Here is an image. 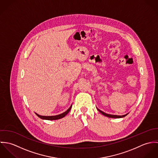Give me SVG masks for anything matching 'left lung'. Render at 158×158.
Here are the masks:
<instances>
[{
	"instance_id": "left-lung-1",
	"label": "left lung",
	"mask_w": 158,
	"mask_h": 158,
	"mask_svg": "<svg viewBox=\"0 0 158 158\" xmlns=\"http://www.w3.org/2000/svg\"><path fill=\"white\" fill-rule=\"evenodd\" d=\"M97 110L100 112V113H101V114H102L103 115H105V116H106V117H110V118H122V117H125L127 115H128V113H127V114H125V115H113V114H107V113H104L103 111H101V110H100L99 109H98L97 108Z\"/></svg>"
}]
</instances>
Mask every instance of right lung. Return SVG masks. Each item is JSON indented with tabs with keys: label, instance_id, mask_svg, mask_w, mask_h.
Masks as SVG:
<instances>
[{
	"label": "right lung",
	"instance_id": "obj_1",
	"mask_svg": "<svg viewBox=\"0 0 158 158\" xmlns=\"http://www.w3.org/2000/svg\"><path fill=\"white\" fill-rule=\"evenodd\" d=\"M72 105L71 106L69 107V108L68 109L67 111H66L65 112L63 113H61L60 114L58 115H50V116H45V115H41L37 113H35V114L37 115L38 117H39L40 118L43 119V120H58L60 118H61L63 117H64V116H66V115H67L69 112L70 111L71 108H72Z\"/></svg>",
	"mask_w": 158,
	"mask_h": 158
}]
</instances>
